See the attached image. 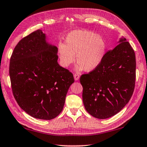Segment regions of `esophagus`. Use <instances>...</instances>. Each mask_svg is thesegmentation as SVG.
Returning a JSON list of instances; mask_svg holds the SVG:
<instances>
[{"label": "esophagus", "instance_id": "34e87169", "mask_svg": "<svg viewBox=\"0 0 147 147\" xmlns=\"http://www.w3.org/2000/svg\"><path fill=\"white\" fill-rule=\"evenodd\" d=\"M74 79L75 81H78L80 78V76L79 74H74Z\"/></svg>", "mask_w": 147, "mask_h": 147}]
</instances>
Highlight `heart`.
Wrapping results in <instances>:
<instances>
[{
    "instance_id": "obj_1",
    "label": "heart",
    "mask_w": 147,
    "mask_h": 147,
    "mask_svg": "<svg viewBox=\"0 0 147 147\" xmlns=\"http://www.w3.org/2000/svg\"><path fill=\"white\" fill-rule=\"evenodd\" d=\"M106 51V43L100 35L86 30H74L68 33L65 44L58 45L57 52L60 64L68 67L76 61L77 71L95 70L103 60Z\"/></svg>"
}]
</instances>
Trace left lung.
Listing matches in <instances>:
<instances>
[{"mask_svg": "<svg viewBox=\"0 0 147 147\" xmlns=\"http://www.w3.org/2000/svg\"><path fill=\"white\" fill-rule=\"evenodd\" d=\"M118 43L105 54L97 68L80 78L85 109L98 119L117 114L128 103L134 92V51L125 38H121Z\"/></svg>", "mask_w": 147, "mask_h": 147, "instance_id": "left-lung-1", "label": "left lung"}]
</instances>
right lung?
Here are the masks:
<instances>
[{
    "label": "right lung",
    "mask_w": 147,
    "mask_h": 147,
    "mask_svg": "<svg viewBox=\"0 0 147 147\" xmlns=\"http://www.w3.org/2000/svg\"><path fill=\"white\" fill-rule=\"evenodd\" d=\"M57 48L39 29L22 39L10 59L13 93L22 109L35 118L52 120L64 107L73 74L57 63Z\"/></svg>",
    "instance_id": "add662e5"
}]
</instances>
